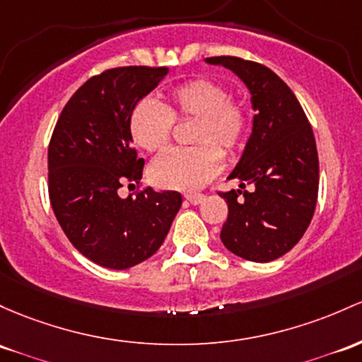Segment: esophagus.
Wrapping results in <instances>:
<instances>
[{
    "mask_svg": "<svg viewBox=\"0 0 362 362\" xmlns=\"http://www.w3.org/2000/svg\"><path fill=\"white\" fill-rule=\"evenodd\" d=\"M185 199H187L190 204H201L204 201V194H185Z\"/></svg>",
    "mask_w": 362,
    "mask_h": 362,
    "instance_id": "obj_1",
    "label": "esophagus"
}]
</instances>
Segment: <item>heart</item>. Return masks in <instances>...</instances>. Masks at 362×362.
Segmentation results:
<instances>
[{"label": "heart", "mask_w": 362, "mask_h": 362, "mask_svg": "<svg viewBox=\"0 0 362 362\" xmlns=\"http://www.w3.org/2000/svg\"><path fill=\"white\" fill-rule=\"evenodd\" d=\"M175 120H196L192 144L197 146L170 149L151 165L149 177L158 187L189 192L220 173L222 148L232 154L244 146L251 115L245 101L230 96L221 82L190 78L166 94L165 106L151 98L141 99L130 111V137L146 153H161L172 137Z\"/></svg>", "instance_id": "obj_1"}]
</instances>
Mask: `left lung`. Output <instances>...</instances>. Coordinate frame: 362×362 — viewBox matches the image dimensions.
<instances>
[{
  "instance_id": "1",
  "label": "left lung",
  "mask_w": 362,
  "mask_h": 362,
  "mask_svg": "<svg viewBox=\"0 0 362 362\" xmlns=\"http://www.w3.org/2000/svg\"><path fill=\"white\" fill-rule=\"evenodd\" d=\"M206 62L237 74L252 94V134L228 178L240 189L220 192L228 204L221 242L230 252L268 263L288 252L313 220L320 185L315 134L292 89L261 63L237 57ZM242 195L240 200L238 196Z\"/></svg>"
}]
</instances>
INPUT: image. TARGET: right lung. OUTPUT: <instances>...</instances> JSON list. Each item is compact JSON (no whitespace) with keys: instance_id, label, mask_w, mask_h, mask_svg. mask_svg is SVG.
<instances>
[{"instance_id":"1","label":"right lung","mask_w":362,"mask_h":362,"mask_svg":"<svg viewBox=\"0 0 362 362\" xmlns=\"http://www.w3.org/2000/svg\"><path fill=\"white\" fill-rule=\"evenodd\" d=\"M166 71L118 66L94 75L69 99L51 136V208L74 247L105 268L127 269L153 256L182 206L175 190L118 196L127 182L139 184L144 170L129 132L130 111Z\"/></svg>"}]
</instances>
